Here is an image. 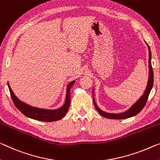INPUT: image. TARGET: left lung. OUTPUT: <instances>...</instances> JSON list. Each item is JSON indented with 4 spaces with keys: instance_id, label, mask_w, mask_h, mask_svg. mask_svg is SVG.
I'll list each match as a JSON object with an SVG mask.
<instances>
[{
    "instance_id": "left-lung-1",
    "label": "left lung",
    "mask_w": 160,
    "mask_h": 160,
    "mask_svg": "<svg viewBox=\"0 0 160 160\" xmlns=\"http://www.w3.org/2000/svg\"><path fill=\"white\" fill-rule=\"evenodd\" d=\"M149 49V78H148V82H147V85L146 87V89L144 91V94L139 98V99L137 102L133 104L130 108L129 109L127 110V112L121 113V114H110V113H107L103 112L102 110H101L98 106L96 104L94 96H93V99H94V104L96 109L97 110V112L104 117L108 118V119H127V118L134 117L135 115L142 111V109L144 107V106L146 104V102L147 99H148V97L149 93H150L152 87H153V83H154V74H153V70H152V66L151 63L152 59V55H151V50L150 47H149L148 44H147ZM93 95H94V88H93Z\"/></svg>"
}]
</instances>
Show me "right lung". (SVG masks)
Returning a JSON list of instances; mask_svg holds the SVG:
<instances>
[{"label":"right lung","instance_id":"1","mask_svg":"<svg viewBox=\"0 0 160 160\" xmlns=\"http://www.w3.org/2000/svg\"><path fill=\"white\" fill-rule=\"evenodd\" d=\"M74 82L75 81H73V82L68 83L67 86L66 101L64 104H63L61 107H60L59 109L54 110L44 109H40V108L37 107H31V106L21 102V101L19 100L18 98L16 97V96L14 94L11 88V87H10L8 82V87L9 88L10 93H11V97L12 98V100H13L15 106H16L17 109H18L22 114H23L27 117L31 118V119L38 120V121L51 122L58 121V120L61 119L65 116L66 112H68V109H69L71 102L70 90Z\"/></svg>","mask_w":160,"mask_h":160}]
</instances>
